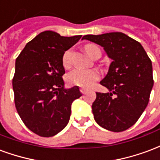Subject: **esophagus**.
I'll list each match as a JSON object with an SVG mask.
<instances>
[{
  "mask_svg": "<svg viewBox=\"0 0 160 160\" xmlns=\"http://www.w3.org/2000/svg\"><path fill=\"white\" fill-rule=\"evenodd\" d=\"M87 91V89L84 88H80V92H81L82 94H85V92Z\"/></svg>",
  "mask_w": 160,
  "mask_h": 160,
  "instance_id": "34e87169",
  "label": "esophagus"
}]
</instances>
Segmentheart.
Returning <instances> with one entry per match:
<instances>
[{
    "mask_svg": "<svg viewBox=\"0 0 160 160\" xmlns=\"http://www.w3.org/2000/svg\"><path fill=\"white\" fill-rule=\"evenodd\" d=\"M85 52L91 58H94L97 54H101V50L94 44H87L84 47ZM72 51L67 50L63 54V66L68 69L72 66ZM100 78V74L95 70H84V69H75L67 75V82L71 85L78 86L82 88H89L97 81Z\"/></svg>",
    "mask_w": 160,
    "mask_h": 160,
    "instance_id": "1",
    "label": "heart"
}]
</instances>
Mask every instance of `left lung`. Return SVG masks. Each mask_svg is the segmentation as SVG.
Segmentation results:
<instances>
[{
	"instance_id": "obj_1",
	"label": "left lung",
	"mask_w": 160,
	"mask_h": 160,
	"mask_svg": "<svg viewBox=\"0 0 160 160\" xmlns=\"http://www.w3.org/2000/svg\"><path fill=\"white\" fill-rule=\"evenodd\" d=\"M104 48L112 59L101 84L109 90L96 92L92 111L96 123L110 131L121 132L136 123L148 104L153 79L152 66L142 44L122 32L86 35Z\"/></svg>"
}]
</instances>
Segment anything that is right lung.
Wrapping results in <instances>:
<instances>
[{"instance_id": "right-lung-1", "label": "right lung", "mask_w": 160, "mask_h": 160, "mask_svg": "<svg viewBox=\"0 0 160 160\" xmlns=\"http://www.w3.org/2000/svg\"><path fill=\"white\" fill-rule=\"evenodd\" d=\"M81 37L43 31L16 59L15 107L25 126L38 136L50 137L60 132L69 122L72 102L82 95L78 86L65 88L62 78L63 54Z\"/></svg>"}]
</instances>
